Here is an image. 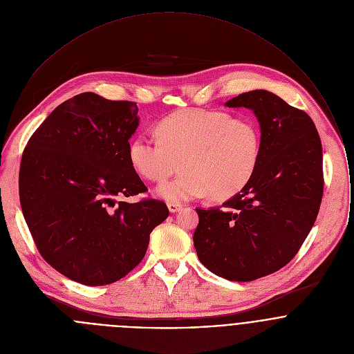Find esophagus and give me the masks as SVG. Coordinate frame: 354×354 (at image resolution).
Segmentation results:
<instances>
[{
    "instance_id": "obj_1",
    "label": "esophagus",
    "mask_w": 354,
    "mask_h": 354,
    "mask_svg": "<svg viewBox=\"0 0 354 354\" xmlns=\"http://www.w3.org/2000/svg\"><path fill=\"white\" fill-rule=\"evenodd\" d=\"M167 208H169V211L170 212H178L180 209H183V204L181 203H167Z\"/></svg>"
}]
</instances>
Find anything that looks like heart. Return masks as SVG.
Masks as SVG:
<instances>
[{
  "label": "heart",
  "mask_w": 354,
  "mask_h": 354,
  "mask_svg": "<svg viewBox=\"0 0 354 354\" xmlns=\"http://www.w3.org/2000/svg\"><path fill=\"white\" fill-rule=\"evenodd\" d=\"M158 136L132 139L128 156L143 178L159 183L180 166L184 171L156 188L166 202L202 198L222 201L240 192L252 178L261 156V131L250 117L232 118L216 110L188 109L165 117Z\"/></svg>",
  "instance_id": "obj_1"
}]
</instances>
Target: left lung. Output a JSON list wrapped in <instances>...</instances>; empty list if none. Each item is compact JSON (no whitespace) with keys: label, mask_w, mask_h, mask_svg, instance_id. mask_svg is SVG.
<instances>
[{"label":"left lung","mask_w":354,"mask_h":354,"mask_svg":"<svg viewBox=\"0 0 354 354\" xmlns=\"http://www.w3.org/2000/svg\"><path fill=\"white\" fill-rule=\"evenodd\" d=\"M225 104L252 110L261 156L250 183L221 208H196L194 244L211 272L248 282L286 266L303 245L323 196V151L312 118L270 91Z\"/></svg>","instance_id":"obj_1"}]
</instances>
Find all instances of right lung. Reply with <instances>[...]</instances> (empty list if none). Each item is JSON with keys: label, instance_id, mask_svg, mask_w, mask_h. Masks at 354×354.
Wrapping results in <instances>:
<instances>
[{"label": "right lung", "instance_id": "right-lung-1", "mask_svg": "<svg viewBox=\"0 0 354 354\" xmlns=\"http://www.w3.org/2000/svg\"><path fill=\"white\" fill-rule=\"evenodd\" d=\"M138 111L135 102L79 94L51 111L21 156L20 204L38 251L87 286L132 271L169 216L160 201L124 202L147 191L128 156Z\"/></svg>", "mask_w": 354, "mask_h": 354}]
</instances>
